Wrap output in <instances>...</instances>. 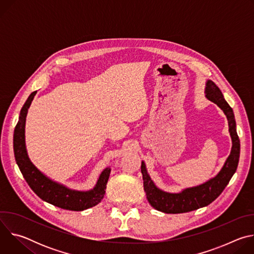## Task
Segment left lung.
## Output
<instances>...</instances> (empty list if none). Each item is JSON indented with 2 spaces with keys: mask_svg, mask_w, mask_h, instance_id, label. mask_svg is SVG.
Segmentation results:
<instances>
[{
  "mask_svg": "<svg viewBox=\"0 0 254 254\" xmlns=\"http://www.w3.org/2000/svg\"><path fill=\"white\" fill-rule=\"evenodd\" d=\"M205 93L209 100L216 103L221 108L228 120L229 132L232 138L231 153L223 168L216 177L210 179L202 185L187 188L181 193H167L160 190L154 184L150 175L148 174L146 165L141 162L140 171L143 180V189L146 192L149 203L158 211L168 214H177L186 213L205 207L212 203L223 192L230 179L236 172L240 155V140L236 131V123L233 111L224 99L219 87L212 80L207 81Z\"/></svg>",
  "mask_w": 254,
  "mask_h": 254,
  "instance_id": "left-lung-1",
  "label": "left lung"
}]
</instances>
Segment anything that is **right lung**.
Instances as JSON below:
<instances>
[{
  "label": "right lung",
  "instance_id": "obj_1",
  "mask_svg": "<svg viewBox=\"0 0 254 254\" xmlns=\"http://www.w3.org/2000/svg\"><path fill=\"white\" fill-rule=\"evenodd\" d=\"M37 91L30 94L23 105L19 122L14 130V154L17 165L30 188L42 200L62 209L82 211L97 205L105 194L111 168H105L99 176L95 187L86 192L68 189L42 174L30 161L25 144V123L28 108Z\"/></svg>",
  "mask_w": 254,
  "mask_h": 254
}]
</instances>
